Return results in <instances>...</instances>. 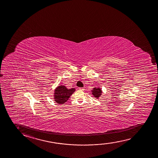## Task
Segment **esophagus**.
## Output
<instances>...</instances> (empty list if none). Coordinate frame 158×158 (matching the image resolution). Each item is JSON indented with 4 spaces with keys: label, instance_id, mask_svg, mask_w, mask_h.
<instances>
[{
    "label": "esophagus",
    "instance_id": "obj_1",
    "mask_svg": "<svg viewBox=\"0 0 158 158\" xmlns=\"http://www.w3.org/2000/svg\"><path fill=\"white\" fill-rule=\"evenodd\" d=\"M79 90H84V88H79Z\"/></svg>",
    "mask_w": 158,
    "mask_h": 158
}]
</instances>
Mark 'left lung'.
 I'll return each instance as SVG.
<instances>
[{
	"instance_id": "left-lung-1",
	"label": "left lung",
	"mask_w": 158,
	"mask_h": 158,
	"mask_svg": "<svg viewBox=\"0 0 158 158\" xmlns=\"http://www.w3.org/2000/svg\"><path fill=\"white\" fill-rule=\"evenodd\" d=\"M92 92H93V94L94 96L96 98H98L99 96H100L101 93H102L100 89L95 88H94L93 90L92 91Z\"/></svg>"
}]
</instances>
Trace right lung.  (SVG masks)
Returning a JSON list of instances; mask_svg holds the SVG:
<instances>
[{
  "instance_id": "1",
  "label": "right lung",
  "mask_w": 158,
  "mask_h": 158,
  "mask_svg": "<svg viewBox=\"0 0 158 158\" xmlns=\"http://www.w3.org/2000/svg\"><path fill=\"white\" fill-rule=\"evenodd\" d=\"M75 89H68L65 86H58L54 91L55 101L58 104H63L67 101L70 95L75 91Z\"/></svg>"
}]
</instances>
